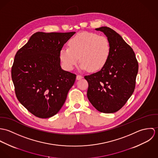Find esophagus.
Instances as JSON below:
<instances>
[{
  "label": "esophagus",
  "mask_w": 158,
  "mask_h": 158,
  "mask_svg": "<svg viewBox=\"0 0 158 158\" xmlns=\"http://www.w3.org/2000/svg\"><path fill=\"white\" fill-rule=\"evenodd\" d=\"M83 76L82 75H77V80H80V79H81V78H83Z\"/></svg>",
  "instance_id": "34e87169"
}]
</instances>
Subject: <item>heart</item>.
I'll return each instance as SVG.
<instances>
[{
    "instance_id": "1",
    "label": "heart",
    "mask_w": 158,
    "mask_h": 158,
    "mask_svg": "<svg viewBox=\"0 0 158 158\" xmlns=\"http://www.w3.org/2000/svg\"><path fill=\"white\" fill-rule=\"evenodd\" d=\"M68 45L69 48H63L60 52V58L68 70L74 68L79 58L81 69L97 71L104 66L111 52L106 38L89 32L75 35L69 40Z\"/></svg>"
}]
</instances>
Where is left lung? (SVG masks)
I'll use <instances>...</instances> for the list:
<instances>
[{
  "label": "left lung",
  "mask_w": 158,
  "mask_h": 158,
  "mask_svg": "<svg viewBox=\"0 0 158 158\" xmlns=\"http://www.w3.org/2000/svg\"><path fill=\"white\" fill-rule=\"evenodd\" d=\"M107 36L111 52L101 70L85 76L88 83V98L98 111L113 113L120 110L133 94L138 72V62L133 48L113 29H95Z\"/></svg>",
  "instance_id": "1"
}]
</instances>
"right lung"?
Returning a JSON list of instances; mask_svg holds the SVG:
<instances>
[{"mask_svg":"<svg viewBox=\"0 0 158 158\" xmlns=\"http://www.w3.org/2000/svg\"><path fill=\"white\" fill-rule=\"evenodd\" d=\"M75 33H34L16 53L11 78L19 102L39 118H46L58 113L76 75L60 66V52Z\"/></svg>","mask_w":158,"mask_h":158,"instance_id":"right-lung-1","label":"right lung"}]
</instances>
